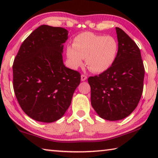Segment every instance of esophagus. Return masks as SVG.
Returning a JSON list of instances; mask_svg holds the SVG:
<instances>
[{
  "label": "esophagus",
  "instance_id": "1",
  "mask_svg": "<svg viewBox=\"0 0 158 158\" xmlns=\"http://www.w3.org/2000/svg\"><path fill=\"white\" fill-rule=\"evenodd\" d=\"M86 79H87L86 75H85V74H81V80L82 81H85V80H86Z\"/></svg>",
  "mask_w": 158,
  "mask_h": 158
}]
</instances>
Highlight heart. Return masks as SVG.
Wrapping results in <instances>:
<instances>
[{
	"label": "heart",
	"instance_id": "b5f03b06",
	"mask_svg": "<svg viewBox=\"0 0 158 158\" xmlns=\"http://www.w3.org/2000/svg\"><path fill=\"white\" fill-rule=\"evenodd\" d=\"M118 44L111 36L84 32L74 37L73 46L67 47L66 55L69 67L77 69L85 59L87 68L95 73L109 69L116 60Z\"/></svg>",
	"mask_w": 158,
	"mask_h": 158
}]
</instances>
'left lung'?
Wrapping results in <instances>:
<instances>
[{"mask_svg": "<svg viewBox=\"0 0 158 158\" xmlns=\"http://www.w3.org/2000/svg\"><path fill=\"white\" fill-rule=\"evenodd\" d=\"M118 52L107 70L88 79L93 109L100 117L118 121L129 116L142 95L145 69L139 48L120 28H116Z\"/></svg>", "mask_w": 158, "mask_h": 158, "instance_id": "left-lung-1", "label": "left lung"}]
</instances>
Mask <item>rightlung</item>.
<instances>
[{"instance_id": "right-lung-1", "label": "right lung", "mask_w": 158, "mask_h": 158, "mask_svg": "<svg viewBox=\"0 0 158 158\" xmlns=\"http://www.w3.org/2000/svg\"><path fill=\"white\" fill-rule=\"evenodd\" d=\"M68 35L63 28L39 26L23 42L15 58L16 98L25 114L37 121L60 119L81 81L79 72L63 64V44Z\"/></svg>"}]
</instances>
